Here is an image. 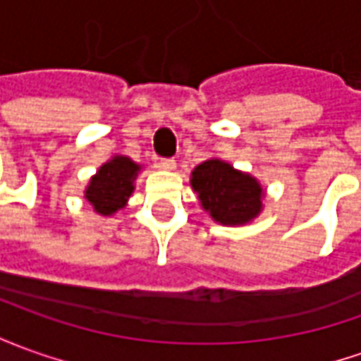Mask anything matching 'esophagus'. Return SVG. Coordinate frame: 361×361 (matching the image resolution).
<instances>
[{
  "instance_id": "1",
  "label": "esophagus",
  "mask_w": 361,
  "mask_h": 361,
  "mask_svg": "<svg viewBox=\"0 0 361 361\" xmlns=\"http://www.w3.org/2000/svg\"><path fill=\"white\" fill-rule=\"evenodd\" d=\"M157 166L163 169V171H175L176 161L175 159H161V161H157Z\"/></svg>"
}]
</instances>
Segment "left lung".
I'll use <instances>...</instances> for the list:
<instances>
[{
  "label": "left lung",
  "instance_id": "1",
  "mask_svg": "<svg viewBox=\"0 0 361 361\" xmlns=\"http://www.w3.org/2000/svg\"><path fill=\"white\" fill-rule=\"evenodd\" d=\"M190 186L202 210L216 224L245 226L263 212L265 190L259 180L220 157H210L195 166Z\"/></svg>",
  "mask_w": 361,
  "mask_h": 361
}]
</instances>
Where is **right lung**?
Instances as JSON below:
<instances>
[{
	"instance_id": "right-lung-1",
	"label": "right lung",
	"mask_w": 361,
	"mask_h": 361,
	"mask_svg": "<svg viewBox=\"0 0 361 361\" xmlns=\"http://www.w3.org/2000/svg\"><path fill=\"white\" fill-rule=\"evenodd\" d=\"M141 169L143 166L128 155L109 157L104 165H100L84 188V198L90 202L94 212L114 216L118 210L126 208L129 196L135 190V180Z\"/></svg>"
}]
</instances>
